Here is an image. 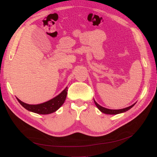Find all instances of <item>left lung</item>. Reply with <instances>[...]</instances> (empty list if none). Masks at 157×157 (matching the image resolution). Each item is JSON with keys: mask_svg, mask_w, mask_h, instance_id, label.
<instances>
[{"mask_svg": "<svg viewBox=\"0 0 157 157\" xmlns=\"http://www.w3.org/2000/svg\"><path fill=\"white\" fill-rule=\"evenodd\" d=\"M94 103L96 104V105L97 106V107L100 110L102 113H105V114H108V115H117V114H119L121 113H124L128 110H129L132 107H134V105L136 104V103L134 104H133L131 106L128 107L124 109H106L105 107H103L101 106H100L99 105L98 103H96V101L94 100Z\"/></svg>", "mask_w": 157, "mask_h": 157, "instance_id": "8db88e82", "label": "left lung"}]
</instances>
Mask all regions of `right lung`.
I'll list each match as a JSON object with an SVG mask.
<instances>
[{"label":"right lung","mask_w":157,"mask_h":157,"mask_svg":"<svg viewBox=\"0 0 157 157\" xmlns=\"http://www.w3.org/2000/svg\"><path fill=\"white\" fill-rule=\"evenodd\" d=\"M67 89L68 88L66 87L58 96H57L48 101L38 104V105H29V104L23 103L18 98H16L19 103L27 110L37 114H41V115H47V114H50L55 112L63 105L66 97H67Z\"/></svg>","instance_id":"obj_1"}]
</instances>
